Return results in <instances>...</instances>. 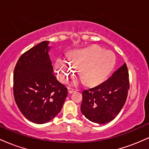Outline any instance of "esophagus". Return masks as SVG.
<instances>
[{"label": "esophagus", "instance_id": "34e87169", "mask_svg": "<svg viewBox=\"0 0 149 149\" xmlns=\"http://www.w3.org/2000/svg\"><path fill=\"white\" fill-rule=\"evenodd\" d=\"M77 91L76 90H74V89L73 88H68V92H69V94H71L73 93V92Z\"/></svg>", "mask_w": 149, "mask_h": 149}]
</instances>
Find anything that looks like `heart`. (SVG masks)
<instances>
[{"instance_id":"heart-1","label":"heart","mask_w":149,"mask_h":149,"mask_svg":"<svg viewBox=\"0 0 149 149\" xmlns=\"http://www.w3.org/2000/svg\"><path fill=\"white\" fill-rule=\"evenodd\" d=\"M116 57L111 51L97 45L73 52L69 62L58 59L55 62L58 79L64 83L78 69V76L88 86H97L105 81L116 65Z\"/></svg>"}]
</instances>
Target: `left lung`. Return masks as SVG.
<instances>
[{
  "label": "left lung",
  "mask_w": 149,
  "mask_h": 149,
  "mask_svg": "<svg viewBox=\"0 0 149 149\" xmlns=\"http://www.w3.org/2000/svg\"><path fill=\"white\" fill-rule=\"evenodd\" d=\"M129 89V73L124 63L105 82L83 92L82 113L95 123L110 122L123 107Z\"/></svg>",
  "instance_id": "8db88e82"
}]
</instances>
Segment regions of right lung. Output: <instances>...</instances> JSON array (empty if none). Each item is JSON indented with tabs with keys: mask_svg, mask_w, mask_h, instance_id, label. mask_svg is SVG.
<instances>
[{
	"mask_svg": "<svg viewBox=\"0 0 149 149\" xmlns=\"http://www.w3.org/2000/svg\"><path fill=\"white\" fill-rule=\"evenodd\" d=\"M49 41H42L19 57L14 70L13 91L24 116L34 123L49 122L60 112L67 88L53 74Z\"/></svg>",
	"mask_w": 149,
	"mask_h": 149,
	"instance_id": "1",
	"label": "right lung"
}]
</instances>
